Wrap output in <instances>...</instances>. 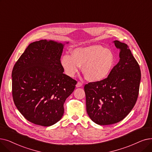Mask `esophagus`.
I'll return each mask as SVG.
<instances>
[{"label": "esophagus", "instance_id": "esophagus-1", "mask_svg": "<svg viewBox=\"0 0 152 152\" xmlns=\"http://www.w3.org/2000/svg\"><path fill=\"white\" fill-rule=\"evenodd\" d=\"M82 85H83V84H82L81 82H77V83L76 85V86L77 88H80V87H81V86H82Z\"/></svg>", "mask_w": 152, "mask_h": 152}]
</instances>
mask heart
Segmentation results:
<instances>
[{
	"mask_svg": "<svg viewBox=\"0 0 152 152\" xmlns=\"http://www.w3.org/2000/svg\"><path fill=\"white\" fill-rule=\"evenodd\" d=\"M115 62L113 52L101 45L78 48L72 51L71 56L64 55L61 58V64L68 76L74 77L82 66L86 79L94 83L107 77Z\"/></svg>",
	"mask_w": 152,
	"mask_h": 152,
	"instance_id": "b5f03b06",
	"label": "heart"
}]
</instances>
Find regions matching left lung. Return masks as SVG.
<instances>
[{"instance_id":"8db88e82","label":"left lung","mask_w":152,"mask_h":152,"mask_svg":"<svg viewBox=\"0 0 152 152\" xmlns=\"http://www.w3.org/2000/svg\"><path fill=\"white\" fill-rule=\"evenodd\" d=\"M114 43L120 51L119 61L105 80L84 86L87 113L101 125L123 120L134 107L139 92V64L127 44L118 40Z\"/></svg>"}]
</instances>
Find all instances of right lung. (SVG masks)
<instances>
[{"instance_id":"obj_1","label":"right lung","mask_w":152,"mask_h":152,"mask_svg":"<svg viewBox=\"0 0 152 152\" xmlns=\"http://www.w3.org/2000/svg\"><path fill=\"white\" fill-rule=\"evenodd\" d=\"M63 47L47 39L33 42L13 68L14 104L33 124L48 127L58 122L64 114L66 99L75 89L77 81L63 73Z\"/></svg>"}]
</instances>
